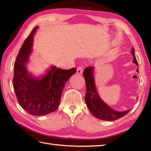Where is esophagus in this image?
I'll return each mask as SVG.
<instances>
[{
	"label": "esophagus",
	"instance_id": "1",
	"mask_svg": "<svg viewBox=\"0 0 151 151\" xmlns=\"http://www.w3.org/2000/svg\"><path fill=\"white\" fill-rule=\"evenodd\" d=\"M76 73H77L78 74H79V75H82V73H83V69L82 67L79 66L77 67V69H76Z\"/></svg>",
	"mask_w": 151,
	"mask_h": 151
}]
</instances>
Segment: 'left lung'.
<instances>
[{
    "label": "left lung",
    "instance_id": "left-lung-1",
    "mask_svg": "<svg viewBox=\"0 0 151 151\" xmlns=\"http://www.w3.org/2000/svg\"><path fill=\"white\" fill-rule=\"evenodd\" d=\"M131 54L134 58L132 62L137 66L136 71L139 73L138 63L136 58L134 47L131 50ZM94 70V67H86L83 73L86 84L85 102L89 110L94 117L103 121H113L123 117L129 113L130 110L123 111L115 110L102 100L96 89Z\"/></svg>",
    "mask_w": 151,
    "mask_h": 151
}]
</instances>
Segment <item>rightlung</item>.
Wrapping results in <instances>:
<instances>
[{
  "label": "right lung",
  "instance_id": "right-lung-1",
  "mask_svg": "<svg viewBox=\"0 0 151 151\" xmlns=\"http://www.w3.org/2000/svg\"><path fill=\"white\" fill-rule=\"evenodd\" d=\"M37 29V26L34 28L18 53L14 63L13 86L19 103L25 111L32 115H45L58 108L64 86L76 69L63 70L51 65L38 76L28 70Z\"/></svg>",
  "mask_w": 151,
  "mask_h": 151
}]
</instances>
